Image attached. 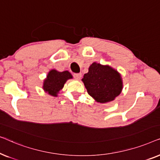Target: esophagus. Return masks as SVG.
<instances>
[{
	"instance_id": "obj_1",
	"label": "esophagus",
	"mask_w": 160,
	"mask_h": 160,
	"mask_svg": "<svg viewBox=\"0 0 160 160\" xmlns=\"http://www.w3.org/2000/svg\"><path fill=\"white\" fill-rule=\"evenodd\" d=\"M73 77L76 78V79L79 80L81 77H82V73H74L73 74Z\"/></svg>"
}]
</instances>
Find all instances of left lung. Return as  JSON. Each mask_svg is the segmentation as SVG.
<instances>
[{
  "label": "left lung",
  "instance_id": "1",
  "mask_svg": "<svg viewBox=\"0 0 160 160\" xmlns=\"http://www.w3.org/2000/svg\"><path fill=\"white\" fill-rule=\"evenodd\" d=\"M87 92L96 101H112L121 93L123 84L121 75L108 65L93 62L82 78Z\"/></svg>",
  "mask_w": 160,
  "mask_h": 160
}]
</instances>
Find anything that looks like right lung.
Returning a JSON list of instances; mask_svg holds the SVG:
<instances>
[{
    "mask_svg": "<svg viewBox=\"0 0 160 160\" xmlns=\"http://www.w3.org/2000/svg\"><path fill=\"white\" fill-rule=\"evenodd\" d=\"M72 78L71 73L68 71L60 72L54 69L51 70L47 76V78L43 81V89L50 95L57 97L66 81Z\"/></svg>",
    "mask_w": 160,
    "mask_h": 160,
    "instance_id": "right-lung-1",
    "label": "right lung"
}]
</instances>
